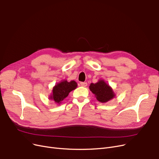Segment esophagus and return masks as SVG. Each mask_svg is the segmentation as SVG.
Wrapping results in <instances>:
<instances>
[{"instance_id": "34e87169", "label": "esophagus", "mask_w": 159, "mask_h": 159, "mask_svg": "<svg viewBox=\"0 0 159 159\" xmlns=\"http://www.w3.org/2000/svg\"><path fill=\"white\" fill-rule=\"evenodd\" d=\"M80 85L82 87H86L87 85V82H81Z\"/></svg>"}]
</instances>
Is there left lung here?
Wrapping results in <instances>:
<instances>
[{"label": "left lung", "mask_w": 159, "mask_h": 159, "mask_svg": "<svg viewBox=\"0 0 159 159\" xmlns=\"http://www.w3.org/2000/svg\"><path fill=\"white\" fill-rule=\"evenodd\" d=\"M89 89L100 102H107L115 97L112 88L103 80H99L96 84H91Z\"/></svg>", "instance_id": "left-lung-1"}]
</instances>
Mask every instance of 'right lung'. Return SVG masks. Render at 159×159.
<instances>
[{"instance_id": "add662e5", "label": "right lung", "mask_w": 159, "mask_h": 159, "mask_svg": "<svg viewBox=\"0 0 159 159\" xmlns=\"http://www.w3.org/2000/svg\"><path fill=\"white\" fill-rule=\"evenodd\" d=\"M77 86V83L74 80L70 82L63 80L53 87L52 94L50 95L49 98L52 99L55 103L59 104L68 97L69 93L74 90Z\"/></svg>"}]
</instances>
